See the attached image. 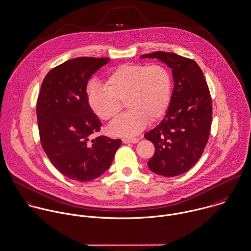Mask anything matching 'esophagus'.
<instances>
[{
	"label": "esophagus",
	"instance_id": "obj_1",
	"mask_svg": "<svg viewBox=\"0 0 251 251\" xmlns=\"http://www.w3.org/2000/svg\"><path fill=\"white\" fill-rule=\"evenodd\" d=\"M139 141L138 138L136 137H130V138H123V142L124 143H137Z\"/></svg>",
	"mask_w": 251,
	"mask_h": 251
}]
</instances>
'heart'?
Here are the masks:
<instances>
[{
    "label": "heart",
    "instance_id": "1",
    "mask_svg": "<svg viewBox=\"0 0 251 251\" xmlns=\"http://www.w3.org/2000/svg\"><path fill=\"white\" fill-rule=\"evenodd\" d=\"M105 85L106 88L91 86L87 101L95 115L104 121L116 118L122 109L121 101H125L128 111L109 126L115 135L138 133L148 121L155 122L166 114L171 99V76L161 64L121 65L107 77Z\"/></svg>",
    "mask_w": 251,
    "mask_h": 251
}]
</instances>
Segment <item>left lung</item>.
Listing matches in <instances>:
<instances>
[{
    "mask_svg": "<svg viewBox=\"0 0 251 251\" xmlns=\"http://www.w3.org/2000/svg\"><path fill=\"white\" fill-rule=\"evenodd\" d=\"M141 58H158L172 69L174 88L167 114L144 137L155 146L149 168L165 177L177 176L193 167L207 144L212 120L209 88L193 59L164 51Z\"/></svg>",
    "mask_w": 251,
    "mask_h": 251,
    "instance_id": "1",
    "label": "left lung"
}]
</instances>
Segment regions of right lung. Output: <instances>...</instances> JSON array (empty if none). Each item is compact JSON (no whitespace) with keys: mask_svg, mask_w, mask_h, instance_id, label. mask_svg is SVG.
Instances as JSON below:
<instances>
[{"mask_svg":"<svg viewBox=\"0 0 251 251\" xmlns=\"http://www.w3.org/2000/svg\"><path fill=\"white\" fill-rule=\"evenodd\" d=\"M109 58L77 57L46 76L37 101L42 147L51 164L69 179L86 182L99 177L113 162L121 139L97 136L101 122L88 105L89 78Z\"/></svg>","mask_w":251,"mask_h":251,"instance_id":"obj_1","label":"right lung"}]
</instances>
